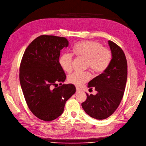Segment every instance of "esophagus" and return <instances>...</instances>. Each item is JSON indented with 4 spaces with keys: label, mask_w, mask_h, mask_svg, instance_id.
<instances>
[{
    "label": "esophagus",
    "mask_w": 146,
    "mask_h": 146,
    "mask_svg": "<svg viewBox=\"0 0 146 146\" xmlns=\"http://www.w3.org/2000/svg\"><path fill=\"white\" fill-rule=\"evenodd\" d=\"M81 91V89L79 88V87H76V92H80Z\"/></svg>",
    "instance_id": "1"
}]
</instances>
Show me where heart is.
<instances>
[{
    "label": "heart",
    "instance_id": "1",
    "mask_svg": "<svg viewBox=\"0 0 146 146\" xmlns=\"http://www.w3.org/2000/svg\"><path fill=\"white\" fill-rule=\"evenodd\" d=\"M72 53L77 57L86 59V67L95 74L104 72L111 62L112 54L110 48L103 47L101 43L95 40H84L76 44L72 48ZM72 55L64 53L60 56L59 64L62 69L67 72L72 70ZM90 78L88 72L84 73L73 72L68 76V81L80 86Z\"/></svg>",
    "mask_w": 146,
    "mask_h": 146
}]
</instances>
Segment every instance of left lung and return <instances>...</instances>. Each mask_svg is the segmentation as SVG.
Instances as JSON below:
<instances>
[{"label": "left lung", "instance_id": "1", "mask_svg": "<svg viewBox=\"0 0 146 146\" xmlns=\"http://www.w3.org/2000/svg\"><path fill=\"white\" fill-rule=\"evenodd\" d=\"M108 42L112 54L111 62L104 72L88 84V87H94L97 94H86L87 99L82 103L87 114L99 120L109 117L118 108L127 77V63L124 51L114 42Z\"/></svg>", "mask_w": 146, "mask_h": 146}]
</instances>
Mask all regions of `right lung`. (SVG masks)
<instances>
[{
    "mask_svg": "<svg viewBox=\"0 0 146 146\" xmlns=\"http://www.w3.org/2000/svg\"><path fill=\"white\" fill-rule=\"evenodd\" d=\"M68 45L65 37L42 35L29 45L22 58L19 80L25 100L33 114L44 121L59 117L76 91L73 84H62L66 76L59 59Z\"/></svg>",
    "mask_w": 146,
    "mask_h": 146,
    "instance_id": "add662e5",
    "label": "right lung"
}]
</instances>
